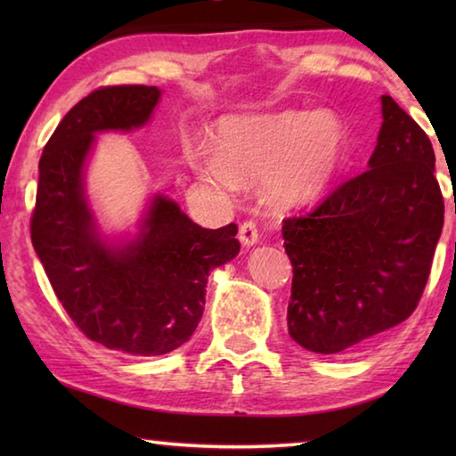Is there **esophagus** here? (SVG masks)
I'll list each match as a JSON object with an SVG mask.
<instances>
[{
    "label": "esophagus",
    "mask_w": 456,
    "mask_h": 456,
    "mask_svg": "<svg viewBox=\"0 0 456 456\" xmlns=\"http://www.w3.org/2000/svg\"><path fill=\"white\" fill-rule=\"evenodd\" d=\"M239 241H241L245 247H253L259 243V233H257V225L253 221H245L241 227H239Z\"/></svg>",
    "instance_id": "34e87169"
}]
</instances>
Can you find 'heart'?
Listing matches in <instances>:
<instances>
[{"label": "heart", "mask_w": 456, "mask_h": 456, "mask_svg": "<svg viewBox=\"0 0 456 456\" xmlns=\"http://www.w3.org/2000/svg\"><path fill=\"white\" fill-rule=\"evenodd\" d=\"M348 149V126L336 110H281L221 118L215 146H191L184 160L199 179L225 191L261 179L267 205L291 211L328 189Z\"/></svg>", "instance_id": "obj_1"}]
</instances>
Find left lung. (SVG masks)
Returning a JSON list of instances; mask_svg holds the SVG:
<instances>
[{"instance_id": "8db88e82", "label": "left lung", "mask_w": 456, "mask_h": 456, "mask_svg": "<svg viewBox=\"0 0 456 456\" xmlns=\"http://www.w3.org/2000/svg\"><path fill=\"white\" fill-rule=\"evenodd\" d=\"M368 171L307 217L285 219L289 336L315 354L356 348L414 312L444 223L435 151L390 96Z\"/></svg>"}]
</instances>
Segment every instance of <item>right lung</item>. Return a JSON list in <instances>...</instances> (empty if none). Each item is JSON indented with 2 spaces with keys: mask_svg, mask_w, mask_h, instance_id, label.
Returning <instances> with one entry per match:
<instances>
[{
  "mask_svg": "<svg viewBox=\"0 0 456 456\" xmlns=\"http://www.w3.org/2000/svg\"><path fill=\"white\" fill-rule=\"evenodd\" d=\"M157 86H108L66 114L40 159L32 243L45 275L84 334L110 350L160 356L192 336L207 277L239 253L237 225L203 229L173 199L152 195L134 237L110 239L88 203L96 134L142 128Z\"/></svg>",
  "mask_w": 456,
  "mask_h": 456,
  "instance_id": "add662e5",
  "label": "right lung"
}]
</instances>
